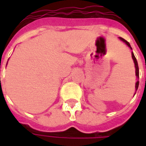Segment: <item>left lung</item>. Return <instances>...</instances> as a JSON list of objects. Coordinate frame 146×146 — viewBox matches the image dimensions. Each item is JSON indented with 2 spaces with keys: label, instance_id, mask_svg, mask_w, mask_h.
<instances>
[{
  "label": "left lung",
  "instance_id": "obj_1",
  "mask_svg": "<svg viewBox=\"0 0 146 146\" xmlns=\"http://www.w3.org/2000/svg\"><path fill=\"white\" fill-rule=\"evenodd\" d=\"M120 39L122 40V41L123 42H125V43H126V44H127V46L129 47V48H130L132 49L131 46H130V44H129V43L128 42H127V40L123 39V38H121V37H120ZM132 57H133V59L134 64H135V67H136V76H137V78H139V66H138V63H137L136 58V57H135V56H134L133 53V52H132ZM139 83V81H137V82H136V90H137V89H138Z\"/></svg>",
  "mask_w": 146,
  "mask_h": 146
}]
</instances>
